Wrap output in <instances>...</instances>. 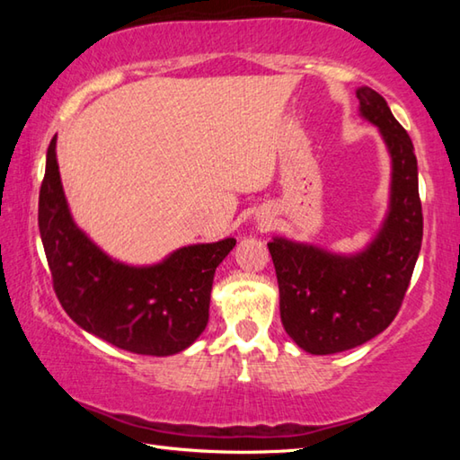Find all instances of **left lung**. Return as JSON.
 <instances>
[{"mask_svg":"<svg viewBox=\"0 0 460 460\" xmlns=\"http://www.w3.org/2000/svg\"><path fill=\"white\" fill-rule=\"evenodd\" d=\"M357 99L392 154V202L379 235L351 258L282 237L268 243L284 329L313 355L347 351L385 331L400 313L422 245L418 162L408 131L377 91L361 87Z\"/></svg>","mask_w":460,"mask_h":460,"instance_id":"1","label":"left lung"}]
</instances>
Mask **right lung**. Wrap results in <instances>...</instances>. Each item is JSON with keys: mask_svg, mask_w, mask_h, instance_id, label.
Instances as JSON below:
<instances>
[{"mask_svg": "<svg viewBox=\"0 0 460 460\" xmlns=\"http://www.w3.org/2000/svg\"><path fill=\"white\" fill-rule=\"evenodd\" d=\"M38 227L52 288L66 314L115 347L154 357L181 353L205 331L215 270L235 247L233 237L189 245L150 268L111 260L68 213L57 136L46 154Z\"/></svg>", "mask_w": 460, "mask_h": 460, "instance_id": "right-lung-1", "label": "right lung"}]
</instances>
